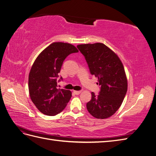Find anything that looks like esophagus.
Instances as JSON below:
<instances>
[{
	"label": "esophagus",
	"mask_w": 156,
	"mask_h": 156,
	"mask_svg": "<svg viewBox=\"0 0 156 156\" xmlns=\"http://www.w3.org/2000/svg\"><path fill=\"white\" fill-rule=\"evenodd\" d=\"M81 91H73V93L75 94V95H79V94H81Z\"/></svg>",
	"instance_id": "esophagus-1"
}]
</instances>
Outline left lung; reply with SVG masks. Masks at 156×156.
Segmentation results:
<instances>
[{
  "instance_id": "8db88e82",
  "label": "left lung",
  "mask_w": 156,
  "mask_h": 156,
  "mask_svg": "<svg viewBox=\"0 0 156 156\" xmlns=\"http://www.w3.org/2000/svg\"><path fill=\"white\" fill-rule=\"evenodd\" d=\"M77 48L85 57L92 75L98 78L99 95L92 92L87 103L90 114L98 119L111 116L121 106L127 92V80L118 55L102 43L81 44Z\"/></svg>"
}]
</instances>
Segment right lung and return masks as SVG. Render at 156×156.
I'll return each mask as SVG.
<instances>
[{"instance_id": "add662e5", "label": "right lung", "mask_w": 156, "mask_h": 156, "mask_svg": "<svg viewBox=\"0 0 156 156\" xmlns=\"http://www.w3.org/2000/svg\"><path fill=\"white\" fill-rule=\"evenodd\" d=\"M78 52L72 44L54 42L35 60L29 75V90L32 101L43 114L55 116L66 107L72 92L57 88L58 74L65 58Z\"/></svg>"}]
</instances>
